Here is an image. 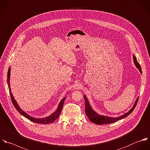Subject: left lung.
<instances>
[{
    "label": "left lung",
    "mask_w": 150,
    "mask_h": 150,
    "mask_svg": "<svg viewBox=\"0 0 150 150\" xmlns=\"http://www.w3.org/2000/svg\"><path fill=\"white\" fill-rule=\"evenodd\" d=\"M133 61H134V63L136 67L139 69L140 73L142 74V68H141L139 63L138 62L137 58L134 55H133ZM83 97H84V99H85V113H86V116H88V117L89 118L90 121H91L92 122L94 123L95 124L98 125H106V124H109V123H115L116 122H117L120 120H122V119L127 117L134 110V108H136V106L137 105V103L138 100H139V97H138L137 98L133 108L128 112L125 113L124 115H123L119 117H112L106 116L99 115V114L97 113L94 110H93V109L91 106L86 96L85 95H84Z\"/></svg>",
    "instance_id": "obj_1"
}]
</instances>
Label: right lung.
<instances>
[{"label":"right lung","instance_id":"right-lung-1","mask_svg":"<svg viewBox=\"0 0 150 150\" xmlns=\"http://www.w3.org/2000/svg\"><path fill=\"white\" fill-rule=\"evenodd\" d=\"M10 68L9 67L8 69V72H7V84H8V89H9V92H10V95L11 99V101L12 103L14 105V106L15 107L16 109L24 117H25V118H27V119L30 120V121L34 122V123H41V124H44V125H47V124H50L52 123L53 122H54L58 117L59 115H60L62 108H63V105H64V103L65 101V99H66V97L64 98L61 102H59L58 108L56 110L55 112H54V113H52L51 115H50L49 116H47L46 117L44 118H34L32 116H30L29 115H28L27 113H26L25 112H24L18 105L16 100L14 99V98L13 97V95L11 92V89H10Z\"/></svg>","mask_w":150,"mask_h":150}]
</instances>
